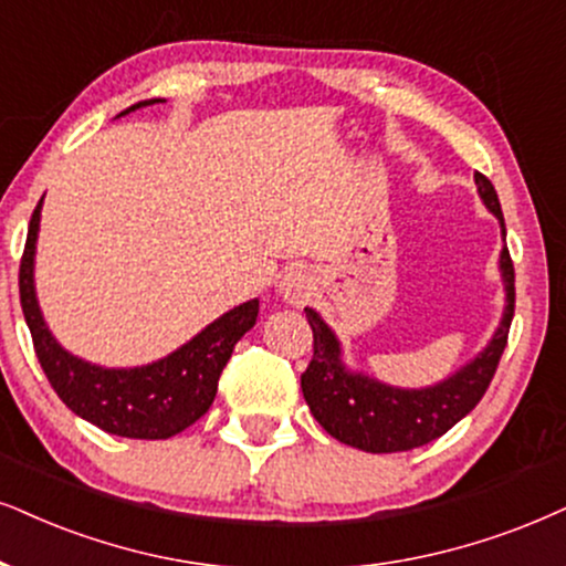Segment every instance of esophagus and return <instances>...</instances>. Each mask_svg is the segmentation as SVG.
Masks as SVG:
<instances>
[{"label":"esophagus","mask_w":566,"mask_h":566,"mask_svg":"<svg viewBox=\"0 0 566 566\" xmlns=\"http://www.w3.org/2000/svg\"><path fill=\"white\" fill-rule=\"evenodd\" d=\"M313 290H316V284H313L311 274H305L303 269L287 271V274H284V279H282V284H279V292H282V297L292 305H305L307 300L313 297Z\"/></svg>","instance_id":"obj_1"}]
</instances>
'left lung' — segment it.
<instances>
[{
    "label": "left lung",
    "mask_w": 566,
    "mask_h": 566,
    "mask_svg": "<svg viewBox=\"0 0 566 566\" xmlns=\"http://www.w3.org/2000/svg\"><path fill=\"white\" fill-rule=\"evenodd\" d=\"M475 182L483 203L496 213L504 227L502 203L491 180L478 171ZM502 274L506 282V313L491 345L452 378L420 391L391 389L374 378L347 374L342 368L339 345L332 328L318 318L316 311L305 307V318L313 328V357L305 374L300 376V386H303V397L313 418L336 441L374 454L423 447L460 423L483 399L510 339L514 316V263L506 248L502 250Z\"/></svg>",
    "instance_id": "obj_1"
}]
</instances>
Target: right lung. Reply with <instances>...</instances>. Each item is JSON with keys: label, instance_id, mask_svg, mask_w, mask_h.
<instances>
[{"label": "right lung", "instance_id": "right-lung-1", "mask_svg": "<svg viewBox=\"0 0 566 566\" xmlns=\"http://www.w3.org/2000/svg\"><path fill=\"white\" fill-rule=\"evenodd\" d=\"M140 102L123 114L148 106ZM41 200L35 206L20 259V305L31 328L33 349L56 397L83 420L106 433L127 439H169L209 412L217 397L219 376L232 357L234 345L259 318V300L224 313L196 339L146 368L106 370L83 363L56 345L41 318L33 292V250L39 232Z\"/></svg>", "mask_w": 566, "mask_h": 566}]
</instances>
